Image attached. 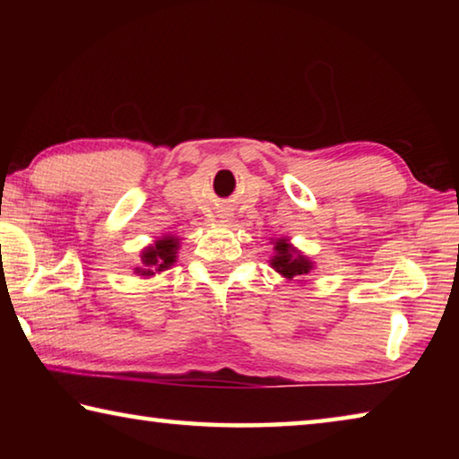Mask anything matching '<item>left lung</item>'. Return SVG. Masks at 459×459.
<instances>
[{
    "instance_id": "1",
    "label": "left lung",
    "mask_w": 459,
    "mask_h": 459,
    "mask_svg": "<svg viewBox=\"0 0 459 459\" xmlns=\"http://www.w3.org/2000/svg\"><path fill=\"white\" fill-rule=\"evenodd\" d=\"M275 255L271 259V267H273L279 275L285 279L307 275L314 269V263L309 261L306 255H301L298 248L287 243V238L275 240Z\"/></svg>"
}]
</instances>
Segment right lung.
Returning a JSON list of instances; mask_svg holds the SVG:
<instances>
[{
	"label": "right lung",
	"instance_id": "obj_1",
	"mask_svg": "<svg viewBox=\"0 0 459 459\" xmlns=\"http://www.w3.org/2000/svg\"><path fill=\"white\" fill-rule=\"evenodd\" d=\"M178 248H180V240L176 237L158 238L153 245L143 248L142 251L143 267H139L135 271L143 277H152L155 273H160V271L169 269L176 263Z\"/></svg>",
	"mask_w": 459,
	"mask_h": 459
}]
</instances>
